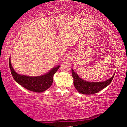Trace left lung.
Segmentation results:
<instances>
[{"instance_id": "left-lung-1", "label": "left lung", "mask_w": 127, "mask_h": 127, "mask_svg": "<svg viewBox=\"0 0 127 127\" xmlns=\"http://www.w3.org/2000/svg\"><path fill=\"white\" fill-rule=\"evenodd\" d=\"M114 74L110 79L104 82H92L83 80L72 69V75L73 78V83L75 88L79 93L85 95H92L97 93L107 87L112 81Z\"/></svg>"}]
</instances>
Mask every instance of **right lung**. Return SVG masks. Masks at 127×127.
<instances>
[{
  "mask_svg": "<svg viewBox=\"0 0 127 127\" xmlns=\"http://www.w3.org/2000/svg\"><path fill=\"white\" fill-rule=\"evenodd\" d=\"M60 65L53 68L50 71L44 75L37 77H31L18 74L13 68L10 58H9V68L14 80L25 89L35 92H42L46 91L52 85L53 76Z\"/></svg>",
  "mask_w": 127,
  "mask_h": 127,
  "instance_id": "obj_1",
  "label": "right lung"
}]
</instances>
